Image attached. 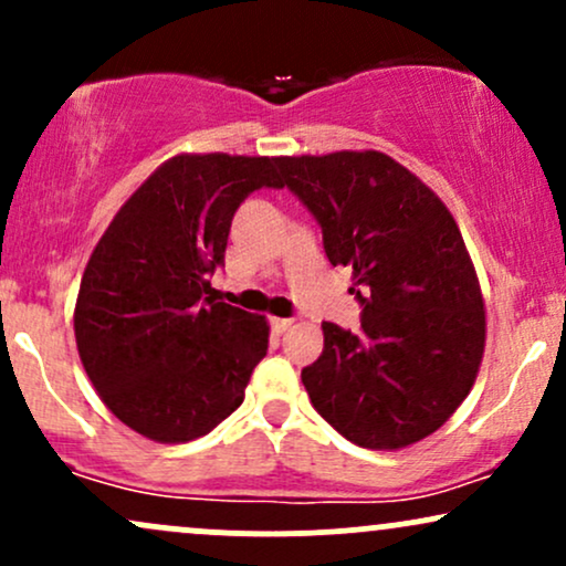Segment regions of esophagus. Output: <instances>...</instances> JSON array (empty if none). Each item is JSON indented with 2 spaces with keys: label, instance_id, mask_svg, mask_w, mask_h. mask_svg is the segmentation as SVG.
Instances as JSON below:
<instances>
[{
  "label": "esophagus",
  "instance_id": "34e87169",
  "mask_svg": "<svg viewBox=\"0 0 566 566\" xmlns=\"http://www.w3.org/2000/svg\"><path fill=\"white\" fill-rule=\"evenodd\" d=\"M271 327H274V333H287L292 327V319H279V316H274V319H271Z\"/></svg>",
  "mask_w": 566,
  "mask_h": 566
}]
</instances>
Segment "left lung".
<instances>
[{
  "label": "left lung",
  "mask_w": 566,
  "mask_h": 566,
  "mask_svg": "<svg viewBox=\"0 0 566 566\" xmlns=\"http://www.w3.org/2000/svg\"><path fill=\"white\" fill-rule=\"evenodd\" d=\"M282 186L322 226L333 265L354 269L361 333L324 322L301 373L316 412L354 444L401 450L463 405L484 354V297L444 201L380 151L279 159Z\"/></svg>",
  "instance_id": "obj_1"
}]
</instances>
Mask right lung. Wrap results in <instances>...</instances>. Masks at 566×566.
<instances>
[{
  "instance_id": "right-lung-1",
  "label": "right lung",
  "mask_w": 566,
  "mask_h": 566,
  "mask_svg": "<svg viewBox=\"0 0 566 566\" xmlns=\"http://www.w3.org/2000/svg\"><path fill=\"white\" fill-rule=\"evenodd\" d=\"M279 157L178 154L116 212L84 269L74 335L84 373L122 423L180 444L244 401L269 350V322L220 303L233 212L279 188Z\"/></svg>"
}]
</instances>
